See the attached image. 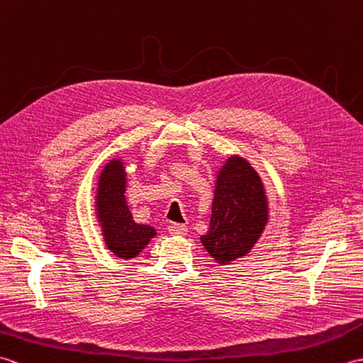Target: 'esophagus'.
<instances>
[{
    "label": "esophagus",
    "instance_id": "34e87169",
    "mask_svg": "<svg viewBox=\"0 0 363 363\" xmlns=\"http://www.w3.org/2000/svg\"><path fill=\"white\" fill-rule=\"evenodd\" d=\"M168 233L172 235H186L187 234V226L179 225V223H169Z\"/></svg>",
    "mask_w": 363,
    "mask_h": 363
}]
</instances>
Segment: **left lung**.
<instances>
[{
	"mask_svg": "<svg viewBox=\"0 0 363 363\" xmlns=\"http://www.w3.org/2000/svg\"><path fill=\"white\" fill-rule=\"evenodd\" d=\"M268 221L267 195L248 160L233 156L218 172L204 248L220 264L248 254Z\"/></svg>",
	"mask_w": 363,
	"mask_h": 363,
	"instance_id": "left-lung-1",
	"label": "left lung"
}]
</instances>
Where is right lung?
<instances>
[{"instance_id": "obj_1", "label": "right lung", "mask_w": 363, "mask_h": 363, "mask_svg": "<svg viewBox=\"0 0 363 363\" xmlns=\"http://www.w3.org/2000/svg\"><path fill=\"white\" fill-rule=\"evenodd\" d=\"M125 191V167L120 159H113L106 164L99 176L96 217L101 223L107 248L117 257L133 259L156 235V229L146 225H137L126 204Z\"/></svg>"}]
</instances>
